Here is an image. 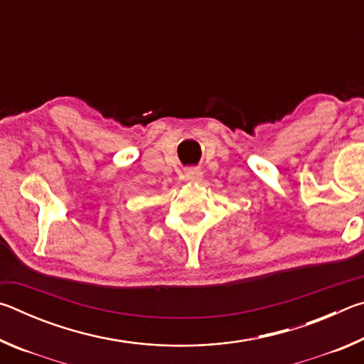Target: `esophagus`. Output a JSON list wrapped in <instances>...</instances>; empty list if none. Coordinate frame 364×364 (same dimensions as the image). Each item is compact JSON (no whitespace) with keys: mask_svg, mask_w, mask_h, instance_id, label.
<instances>
[{"mask_svg":"<svg viewBox=\"0 0 364 364\" xmlns=\"http://www.w3.org/2000/svg\"><path fill=\"white\" fill-rule=\"evenodd\" d=\"M184 178L189 183H200L202 178H204V173H202L200 168H188L184 171Z\"/></svg>","mask_w":364,"mask_h":364,"instance_id":"obj_1","label":"esophagus"}]
</instances>
